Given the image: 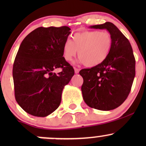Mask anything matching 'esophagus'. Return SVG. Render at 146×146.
Segmentation results:
<instances>
[{
	"mask_svg": "<svg viewBox=\"0 0 146 146\" xmlns=\"http://www.w3.org/2000/svg\"><path fill=\"white\" fill-rule=\"evenodd\" d=\"M74 70H75V73H76V74H78V73H79V71H80V69L78 68H74Z\"/></svg>",
	"mask_w": 146,
	"mask_h": 146,
	"instance_id": "obj_1",
	"label": "esophagus"
}]
</instances>
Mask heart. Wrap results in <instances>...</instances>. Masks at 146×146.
Returning <instances> with one entry per match:
<instances>
[{
	"mask_svg": "<svg viewBox=\"0 0 146 146\" xmlns=\"http://www.w3.org/2000/svg\"><path fill=\"white\" fill-rule=\"evenodd\" d=\"M112 45L113 39L108 31H82L75 33L71 42H65L62 56L66 61H71L78 51L80 61L86 66L93 67L105 61Z\"/></svg>",
	"mask_w": 146,
	"mask_h": 146,
	"instance_id": "obj_1",
	"label": "heart"
}]
</instances>
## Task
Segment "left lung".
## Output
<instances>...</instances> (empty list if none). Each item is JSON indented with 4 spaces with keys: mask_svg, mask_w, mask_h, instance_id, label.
<instances>
[{
    "mask_svg": "<svg viewBox=\"0 0 146 146\" xmlns=\"http://www.w3.org/2000/svg\"><path fill=\"white\" fill-rule=\"evenodd\" d=\"M91 29H106L113 45L104 62L80 71L84 82L81 90L84 101L90 108L113 110L128 98L135 76V59L130 42L110 22L93 25Z\"/></svg>",
    "mask_w": 146,
    "mask_h": 146,
    "instance_id": "8db88e82",
    "label": "left lung"
}]
</instances>
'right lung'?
I'll return each instance as SVG.
<instances>
[{
  "mask_svg": "<svg viewBox=\"0 0 146 146\" xmlns=\"http://www.w3.org/2000/svg\"><path fill=\"white\" fill-rule=\"evenodd\" d=\"M69 27H38L20 45L13 66L15 98L18 105L35 117H46L59 107L62 93L74 69L64 59L62 48ZM63 71L56 74V68Z\"/></svg>",
  "mask_w": 146,
  "mask_h": 146,
  "instance_id": "1",
  "label": "right lung"
}]
</instances>
